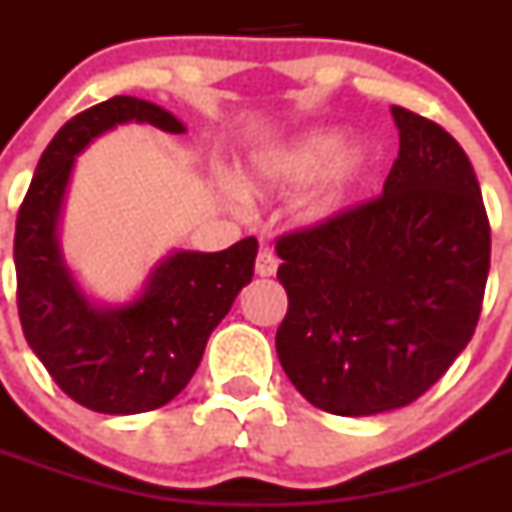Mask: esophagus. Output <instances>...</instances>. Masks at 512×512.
<instances>
[{
    "label": "esophagus",
    "instance_id": "34e87169",
    "mask_svg": "<svg viewBox=\"0 0 512 512\" xmlns=\"http://www.w3.org/2000/svg\"><path fill=\"white\" fill-rule=\"evenodd\" d=\"M277 266V256H274L269 248H261L259 256H256V274H259V277H274V274H277Z\"/></svg>",
    "mask_w": 512,
    "mask_h": 512
}]
</instances>
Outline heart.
<instances>
[{"instance_id":"1","label":"heart","mask_w":512,"mask_h":512,"mask_svg":"<svg viewBox=\"0 0 512 512\" xmlns=\"http://www.w3.org/2000/svg\"><path fill=\"white\" fill-rule=\"evenodd\" d=\"M333 128L300 133L289 143L259 153L235 174V187L246 197H269L310 182L297 202V217L307 225L328 223L346 207L369 171V151L343 143Z\"/></svg>"}]
</instances>
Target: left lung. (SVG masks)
<instances>
[{
  "mask_svg": "<svg viewBox=\"0 0 512 512\" xmlns=\"http://www.w3.org/2000/svg\"><path fill=\"white\" fill-rule=\"evenodd\" d=\"M400 153L382 197L277 243L284 374L310 405L361 418L418 400L467 348L490 223L464 148L392 107Z\"/></svg>",
  "mask_w": 512,
  "mask_h": 512,
  "instance_id": "obj_1",
  "label": "left lung"
}]
</instances>
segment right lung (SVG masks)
Returning <instances> with one entry per match:
<instances>
[{
    "label": "right lung",
    "instance_id": "1",
    "mask_svg": "<svg viewBox=\"0 0 512 512\" xmlns=\"http://www.w3.org/2000/svg\"><path fill=\"white\" fill-rule=\"evenodd\" d=\"M128 122L174 135L187 130L169 110L138 97H112L71 117L40 156L15 230L17 310L27 343L71 400L107 415L156 410L187 387L210 333L251 282L259 251L253 235L215 253L174 248L133 300H92L63 256V202L76 156Z\"/></svg>",
    "mask_w": 512,
    "mask_h": 512
}]
</instances>
